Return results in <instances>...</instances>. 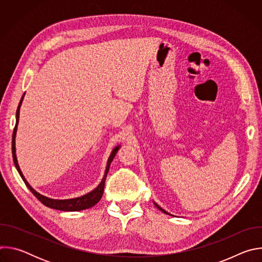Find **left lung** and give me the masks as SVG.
Here are the masks:
<instances>
[{"label":"left lung","mask_w":262,"mask_h":262,"mask_svg":"<svg viewBox=\"0 0 262 262\" xmlns=\"http://www.w3.org/2000/svg\"><path fill=\"white\" fill-rule=\"evenodd\" d=\"M155 205H156V206H157V207H158V208H159V209H160V210H161V211H163V212H164V213H167V214H170V213H169V212H167V211H165V210H164V209H163V208H162V207H160V206H159V205H158V204H157V203H155ZM170 215H171V214H170Z\"/></svg>","instance_id":"left-lung-1"}]
</instances>
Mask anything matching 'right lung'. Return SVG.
I'll return each mask as SVG.
<instances>
[{
  "mask_svg": "<svg viewBox=\"0 0 262 262\" xmlns=\"http://www.w3.org/2000/svg\"><path fill=\"white\" fill-rule=\"evenodd\" d=\"M23 98H24V95L19 101V104H18V107L16 110V124L14 126V129H13V135H12V157H13V162H14V165L19 173V175L21 176L23 180L25 181L26 185L29 188V190L32 192V194L38 199L43 205L50 207V208H54V209H58V210H64V211H79V210H84V209H87V208H90L92 206H94L102 197V194H103V189H104V183H105V178H106V175H107V172H108V169H110V165L112 163V161H113L114 157L116 156L118 149H119V146L114 148V150L112 151L108 160H107V163H106V168H105V172H104V175H103V178L101 180V182L98 184L97 188L95 190H93L92 192L82 196V197H79V198H74V199H67V200H55V199H51V198H48V197H45L42 195H40L39 193H37L34 189H32V186L28 183V181L25 179L20 169H19V166L17 164V159H16V155H15V135H16V129H17V124H18V119H19V107L21 105V101H23Z\"/></svg>",
  "mask_w": 262,
  "mask_h": 262,
  "instance_id": "add662e5",
  "label": "right lung"
}]
</instances>
